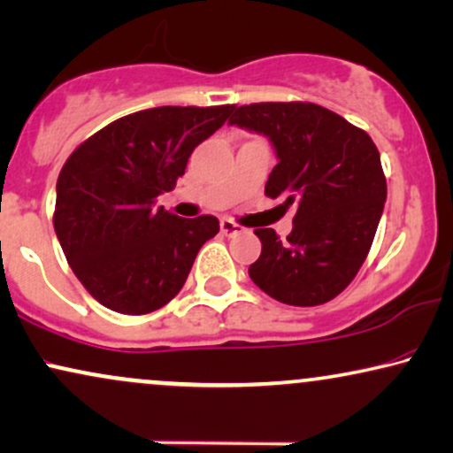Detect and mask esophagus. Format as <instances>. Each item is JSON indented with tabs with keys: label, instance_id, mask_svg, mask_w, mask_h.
<instances>
[{
	"label": "esophagus",
	"instance_id": "1",
	"mask_svg": "<svg viewBox=\"0 0 453 453\" xmlns=\"http://www.w3.org/2000/svg\"><path fill=\"white\" fill-rule=\"evenodd\" d=\"M219 227H221V234H223V236H236V234L242 232V227H240L238 223L230 221V219H221Z\"/></svg>",
	"mask_w": 453,
	"mask_h": 453
}]
</instances>
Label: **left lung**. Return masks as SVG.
<instances>
[{"label": "left lung", "mask_w": 453, "mask_h": 453, "mask_svg": "<svg viewBox=\"0 0 453 453\" xmlns=\"http://www.w3.org/2000/svg\"><path fill=\"white\" fill-rule=\"evenodd\" d=\"M230 125L272 142L278 165L265 194L295 204L286 240L255 230L261 255L249 276L272 299L313 307L347 288L368 257L387 200L379 148L365 131L309 102L234 106Z\"/></svg>", "instance_id": "obj_1"}]
</instances>
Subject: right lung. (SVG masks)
<instances>
[{
    "instance_id": "add662e5",
    "label": "right lung",
    "mask_w": 453,
    "mask_h": 453,
    "mask_svg": "<svg viewBox=\"0 0 453 453\" xmlns=\"http://www.w3.org/2000/svg\"><path fill=\"white\" fill-rule=\"evenodd\" d=\"M234 106H158L119 119L74 150L56 184L54 230L74 276L112 311L144 316L184 286L213 215L181 219L157 198Z\"/></svg>"
}]
</instances>
